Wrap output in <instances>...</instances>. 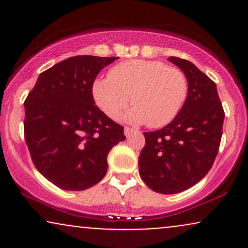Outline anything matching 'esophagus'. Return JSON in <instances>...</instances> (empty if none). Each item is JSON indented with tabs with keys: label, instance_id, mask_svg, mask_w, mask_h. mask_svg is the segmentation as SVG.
Here are the masks:
<instances>
[{
	"label": "esophagus",
	"instance_id": "obj_1",
	"mask_svg": "<svg viewBox=\"0 0 248 248\" xmlns=\"http://www.w3.org/2000/svg\"><path fill=\"white\" fill-rule=\"evenodd\" d=\"M134 132L133 128H129V127H124V135L127 136V138H129L130 135H132V133Z\"/></svg>",
	"mask_w": 248,
	"mask_h": 248
}]
</instances>
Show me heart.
I'll return each mask as SVG.
<instances>
[{"label":"heart","mask_w":248,"mask_h":248,"mask_svg":"<svg viewBox=\"0 0 248 248\" xmlns=\"http://www.w3.org/2000/svg\"><path fill=\"white\" fill-rule=\"evenodd\" d=\"M93 98L99 108L116 119L130 102L124 119L132 124L163 127L181 112L187 96L186 77L162 62L133 59L110 69L108 78L95 79Z\"/></svg>","instance_id":"heart-1"}]
</instances>
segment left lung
<instances>
[{"instance_id": "8db88e82", "label": "left lung", "mask_w": 248, "mask_h": 248, "mask_svg": "<svg viewBox=\"0 0 248 248\" xmlns=\"http://www.w3.org/2000/svg\"><path fill=\"white\" fill-rule=\"evenodd\" d=\"M184 72L187 96L173 120L155 132L143 133L139 157L142 181L153 191L173 195L197 184L216 160L225 113L217 86L191 62L170 57Z\"/></svg>"}]
</instances>
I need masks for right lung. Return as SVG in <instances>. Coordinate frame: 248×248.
I'll return each instance as SVG.
<instances>
[{
    "label": "right lung",
    "instance_id": "add662e5",
    "mask_svg": "<svg viewBox=\"0 0 248 248\" xmlns=\"http://www.w3.org/2000/svg\"><path fill=\"white\" fill-rule=\"evenodd\" d=\"M118 57L75 56L41 73L24 101V138L33 164L62 190L82 191L107 172L124 127L95 106L92 86Z\"/></svg>",
    "mask_w": 248,
    "mask_h": 248
}]
</instances>
